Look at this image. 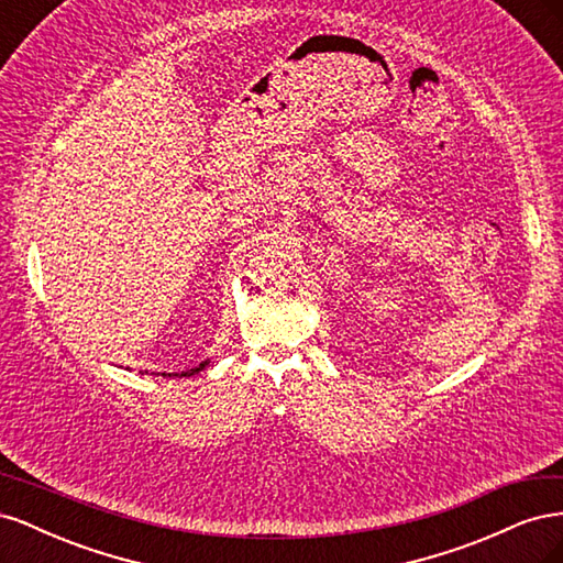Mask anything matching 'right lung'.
I'll list each match as a JSON object with an SVG mask.
<instances>
[{
	"mask_svg": "<svg viewBox=\"0 0 563 563\" xmlns=\"http://www.w3.org/2000/svg\"><path fill=\"white\" fill-rule=\"evenodd\" d=\"M207 364H209V362H201L199 366H195V368H190V371H183V373H180V376H185V378H190V376H195V373H199V371H201L203 366H207Z\"/></svg>",
	"mask_w": 563,
	"mask_h": 563,
	"instance_id": "add662e5",
	"label": "right lung"
}]
</instances>
